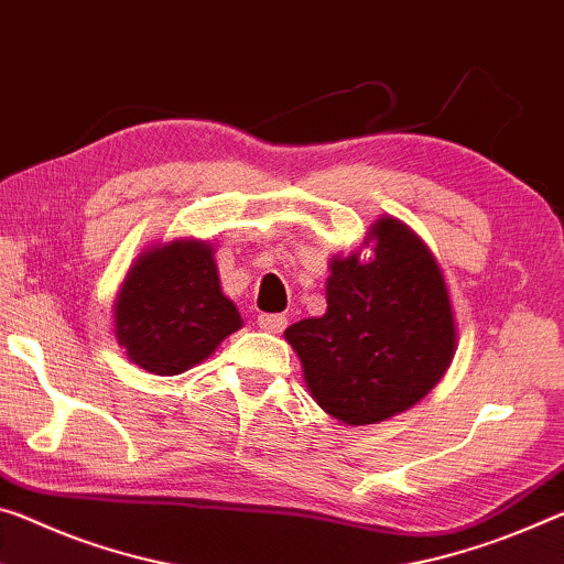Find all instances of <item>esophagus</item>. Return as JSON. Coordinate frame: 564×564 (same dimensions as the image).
<instances>
[{
    "mask_svg": "<svg viewBox=\"0 0 564 564\" xmlns=\"http://www.w3.org/2000/svg\"><path fill=\"white\" fill-rule=\"evenodd\" d=\"M285 324H289V318L283 314H258V328L271 330V334H281Z\"/></svg>",
    "mask_w": 564,
    "mask_h": 564,
    "instance_id": "1",
    "label": "esophagus"
}]
</instances>
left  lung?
Returning <instances> with one entry per match:
<instances>
[{
	"label": "left lung",
	"instance_id": "1",
	"mask_svg": "<svg viewBox=\"0 0 564 564\" xmlns=\"http://www.w3.org/2000/svg\"><path fill=\"white\" fill-rule=\"evenodd\" d=\"M369 261H330L326 314L285 328L318 406L377 424L416 404L449 369L457 330L434 256L394 218L369 230Z\"/></svg>",
	"mask_w": 564,
	"mask_h": 564
}]
</instances>
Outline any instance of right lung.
I'll use <instances>...</instances> for the list:
<instances>
[{
	"label": "right lung",
	"mask_w": 564,
	"mask_h": 564,
	"mask_svg": "<svg viewBox=\"0 0 564 564\" xmlns=\"http://www.w3.org/2000/svg\"><path fill=\"white\" fill-rule=\"evenodd\" d=\"M243 326L223 296L213 248L173 240L132 265L115 306V334L130 361L158 377H175Z\"/></svg>",
	"instance_id": "right-lung-1"
}]
</instances>
